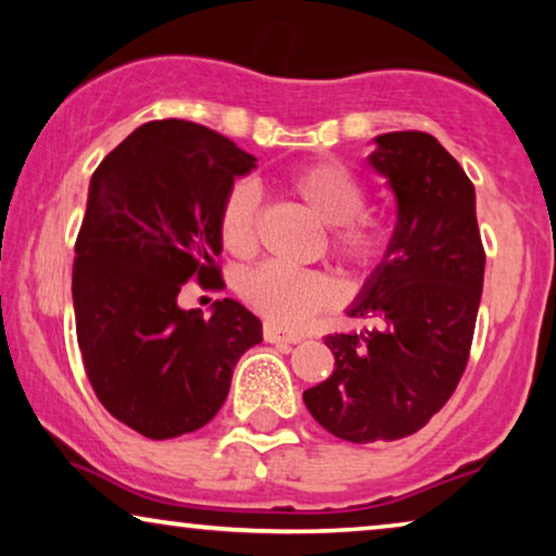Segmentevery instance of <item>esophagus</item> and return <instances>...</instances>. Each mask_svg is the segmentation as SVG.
<instances>
[{
    "label": "esophagus",
    "instance_id": "obj_1",
    "mask_svg": "<svg viewBox=\"0 0 556 556\" xmlns=\"http://www.w3.org/2000/svg\"><path fill=\"white\" fill-rule=\"evenodd\" d=\"M263 339L270 341V344H301V341H303L301 333L286 331L276 324H265L263 326Z\"/></svg>",
    "mask_w": 556,
    "mask_h": 556
}]
</instances>
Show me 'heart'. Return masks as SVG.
Masks as SVG:
<instances>
[{"label": "heart", "instance_id": "1", "mask_svg": "<svg viewBox=\"0 0 556 556\" xmlns=\"http://www.w3.org/2000/svg\"><path fill=\"white\" fill-rule=\"evenodd\" d=\"M288 189L329 225L331 250L354 268L369 270L384 261L392 245V223L379 212L364 210V185L337 162H311L288 177ZM223 248L245 257L257 245V194L248 181L227 189L217 215ZM240 295L250 308L280 326H301L339 299L329 273L291 270L268 263L240 280Z\"/></svg>", "mask_w": 556, "mask_h": 556}]
</instances>
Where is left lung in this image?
Segmentation results:
<instances>
[{"instance_id":"1","label":"left lung","mask_w":556,"mask_h":556,"mask_svg":"<svg viewBox=\"0 0 556 556\" xmlns=\"http://www.w3.org/2000/svg\"><path fill=\"white\" fill-rule=\"evenodd\" d=\"M369 164L397 200L390 253L349 316L362 333H329L333 371L303 392L314 420L349 443L400 440L428 425L466 371L483 291L485 253L476 189L463 166L422 131L375 139Z\"/></svg>"}]
</instances>
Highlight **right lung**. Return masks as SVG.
<instances>
[{
    "label": "right lung",
    "instance_id": "1",
    "mask_svg": "<svg viewBox=\"0 0 556 556\" xmlns=\"http://www.w3.org/2000/svg\"><path fill=\"white\" fill-rule=\"evenodd\" d=\"M257 159L192 121H149L93 172L75 240L73 306L96 397L151 440L200 430L223 407L232 369L263 341L242 303L179 308L187 280L223 288L217 215Z\"/></svg>",
    "mask_w": 556,
    "mask_h": 556
}]
</instances>
